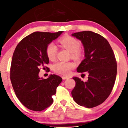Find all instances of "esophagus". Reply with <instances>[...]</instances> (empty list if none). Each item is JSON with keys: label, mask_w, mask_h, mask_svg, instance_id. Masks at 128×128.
<instances>
[{"label": "esophagus", "mask_w": 128, "mask_h": 128, "mask_svg": "<svg viewBox=\"0 0 128 128\" xmlns=\"http://www.w3.org/2000/svg\"><path fill=\"white\" fill-rule=\"evenodd\" d=\"M68 77L67 76H62V80H66V79H67L68 78Z\"/></svg>", "instance_id": "esophagus-1"}]
</instances>
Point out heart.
Here are the masks:
<instances>
[{"mask_svg": "<svg viewBox=\"0 0 128 128\" xmlns=\"http://www.w3.org/2000/svg\"><path fill=\"white\" fill-rule=\"evenodd\" d=\"M62 46L70 52L73 59L78 60L82 55V50L80 48V42L73 36H67L60 40ZM46 54L48 59L54 60L55 59L58 52V48L54 43H50L47 45ZM75 64L73 62H58L53 65V70L55 72L63 75H68L70 70L74 68Z\"/></svg>", "mask_w": 128, "mask_h": 128, "instance_id": "1", "label": "heart"}]
</instances>
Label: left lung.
<instances>
[{"label":"left lung","instance_id":"obj_1","mask_svg":"<svg viewBox=\"0 0 128 128\" xmlns=\"http://www.w3.org/2000/svg\"><path fill=\"white\" fill-rule=\"evenodd\" d=\"M81 41L85 59L77 69V72L88 74L86 82L73 77L76 86L72 91L73 99L78 104L92 108L100 104L109 96L117 74V62L107 40L100 34L84 31L72 34Z\"/></svg>","mask_w":128,"mask_h":128}]
</instances>
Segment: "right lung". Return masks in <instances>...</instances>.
I'll return each instance as SVG.
<instances>
[{"label":"right lung","instance_id":"add662e5","mask_svg":"<svg viewBox=\"0 0 128 128\" xmlns=\"http://www.w3.org/2000/svg\"><path fill=\"white\" fill-rule=\"evenodd\" d=\"M62 32H34L19 42L13 54L10 70L13 88L20 102L32 111H41L48 107L54 101L52 96L62 81L56 74L47 79L40 78L39 72L49 62L47 45Z\"/></svg>","mask_w":128,"mask_h":128}]
</instances>
